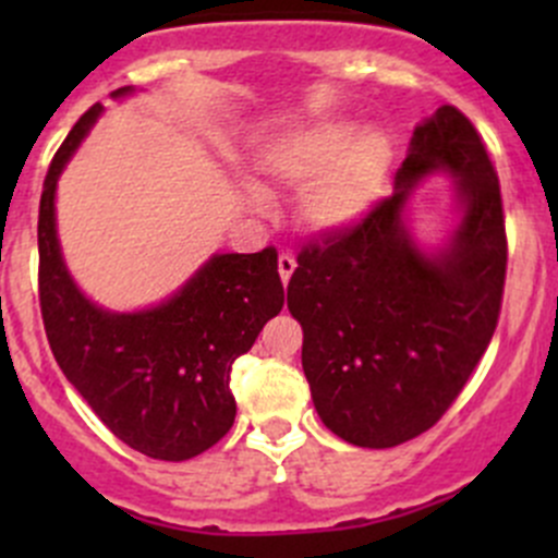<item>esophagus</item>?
I'll return each mask as SVG.
<instances>
[{
  "label": "esophagus",
  "mask_w": 558,
  "mask_h": 558,
  "mask_svg": "<svg viewBox=\"0 0 558 558\" xmlns=\"http://www.w3.org/2000/svg\"><path fill=\"white\" fill-rule=\"evenodd\" d=\"M294 269H296V258L291 256V253H280V256H278V272H280V280H283V286H289Z\"/></svg>",
  "instance_id": "34e87169"
}]
</instances>
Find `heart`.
Instances as JSON below:
<instances>
[{"instance_id": "obj_1", "label": "heart", "mask_w": 558, "mask_h": 558, "mask_svg": "<svg viewBox=\"0 0 558 558\" xmlns=\"http://www.w3.org/2000/svg\"><path fill=\"white\" fill-rule=\"evenodd\" d=\"M393 167V143L380 129L351 118H324L267 145L258 170L267 180L302 189L300 216L313 232L340 234L359 227L384 199ZM247 199L262 205V194Z\"/></svg>"}]
</instances>
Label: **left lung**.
Wrapping results in <instances>:
<instances>
[{"instance_id": "1", "label": "left lung", "mask_w": 558, "mask_h": 558, "mask_svg": "<svg viewBox=\"0 0 558 558\" xmlns=\"http://www.w3.org/2000/svg\"><path fill=\"white\" fill-rule=\"evenodd\" d=\"M452 174L457 227L424 252L407 227L412 191ZM289 311L326 429L359 448H393L432 429L492 342L508 240L499 180L481 134L453 105L410 137L393 194L359 227L302 247Z\"/></svg>"}]
</instances>
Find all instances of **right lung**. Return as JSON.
Here are the masks:
<instances>
[{"label":"right lung","instance_id":"add662e5","mask_svg":"<svg viewBox=\"0 0 558 558\" xmlns=\"http://www.w3.org/2000/svg\"><path fill=\"white\" fill-rule=\"evenodd\" d=\"M134 86L112 92V99ZM94 105L56 150L39 196V307L61 373L99 421L134 451L194 459L234 424L229 373L283 307L278 253H213L172 296L116 313L88 300L66 269L56 232V185L102 116Z\"/></svg>","mask_w":558,"mask_h":558}]
</instances>
